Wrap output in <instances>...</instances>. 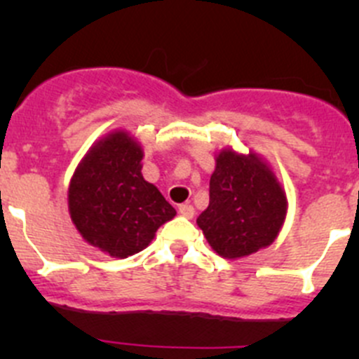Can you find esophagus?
Returning a JSON list of instances; mask_svg holds the SVG:
<instances>
[{"label": "esophagus", "mask_w": 359, "mask_h": 359, "mask_svg": "<svg viewBox=\"0 0 359 359\" xmlns=\"http://www.w3.org/2000/svg\"><path fill=\"white\" fill-rule=\"evenodd\" d=\"M179 213L186 219H193L194 217V206L189 205V203H184V205L179 206Z\"/></svg>", "instance_id": "obj_1"}]
</instances>
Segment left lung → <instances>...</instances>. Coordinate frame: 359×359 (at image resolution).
<instances>
[{
  "label": "left lung",
  "mask_w": 359,
  "mask_h": 359,
  "mask_svg": "<svg viewBox=\"0 0 359 359\" xmlns=\"http://www.w3.org/2000/svg\"><path fill=\"white\" fill-rule=\"evenodd\" d=\"M285 215V191L255 154L227 149L217 156L210 177V205L196 222L219 255L240 259L271 245Z\"/></svg>",
  "instance_id": "1"
}]
</instances>
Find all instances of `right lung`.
Here are the masks:
<instances>
[{
  "label": "right lung",
  "mask_w": 359,
  "mask_h": 359,
  "mask_svg": "<svg viewBox=\"0 0 359 359\" xmlns=\"http://www.w3.org/2000/svg\"><path fill=\"white\" fill-rule=\"evenodd\" d=\"M142 147L126 132L111 133L83 158L69 186V213L93 247L126 259L154 238L175 208L144 180Z\"/></svg>",
  "instance_id": "1"
}]
</instances>
